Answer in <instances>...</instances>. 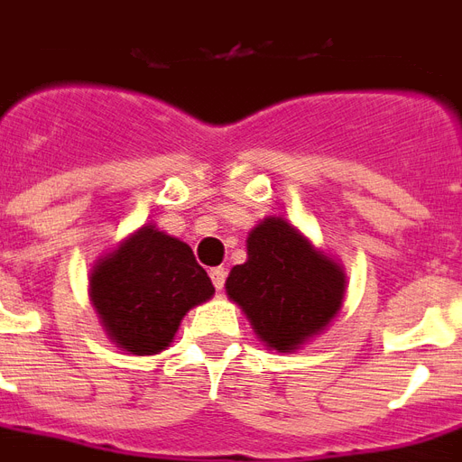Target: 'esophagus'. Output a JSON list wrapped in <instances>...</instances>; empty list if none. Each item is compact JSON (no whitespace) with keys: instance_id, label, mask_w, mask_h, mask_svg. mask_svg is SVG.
Returning a JSON list of instances; mask_svg holds the SVG:
<instances>
[{"instance_id":"esophagus-1","label":"esophagus","mask_w":462,"mask_h":462,"mask_svg":"<svg viewBox=\"0 0 462 462\" xmlns=\"http://www.w3.org/2000/svg\"><path fill=\"white\" fill-rule=\"evenodd\" d=\"M209 277H212L214 287L224 289V284H226V270H224V267H214V270L209 272Z\"/></svg>"}]
</instances>
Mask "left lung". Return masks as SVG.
Returning a JSON list of instances; mask_svg holds the SVG:
<instances>
[{
  "label": "left lung",
  "instance_id": "left-lung-1",
  "mask_svg": "<svg viewBox=\"0 0 462 462\" xmlns=\"http://www.w3.org/2000/svg\"><path fill=\"white\" fill-rule=\"evenodd\" d=\"M245 248L248 260L228 272L226 296L267 349L296 352L342 309L345 267L282 214L264 217L248 234Z\"/></svg>",
  "mask_w": 462,
  "mask_h": 462
}]
</instances>
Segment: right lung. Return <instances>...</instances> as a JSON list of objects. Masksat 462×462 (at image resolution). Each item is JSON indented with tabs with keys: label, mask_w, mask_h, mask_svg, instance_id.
<instances>
[{
	"label": "right lung",
	"mask_w": 462,
	"mask_h": 462,
	"mask_svg": "<svg viewBox=\"0 0 462 462\" xmlns=\"http://www.w3.org/2000/svg\"><path fill=\"white\" fill-rule=\"evenodd\" d=\"M214 296L212 280L175 236L144 224L96 260L88 301L103 332L134 356L171 346L188 310Z\"/></svg>",
	"instance_id": "add662e5"
}]
</instances>
